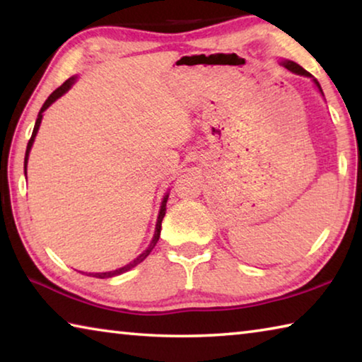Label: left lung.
Instances as JSON below:
<instances>
[{
    "label": "left lung",
    "instance_id": "8db88e82",
    "mask_svg": "<svg viewBox=\"0 0 362 362\" xmlns=\"http://www.w3.org/2000/svg\"><path fill=\"white\" fill-rule=\"evenodd\" d=\"M283 65L286 66L287 70H291V71H293V73H297V75H303V76H311L308 71H306L305 69H302V66H300L298 64H296V62H291V60H286V62H283ZM315 83H316V86L317 88H320V90L322 93V89H321V86H320V83L316 81L315 79Z\"/></svg>",
    "mask_w": 362,
    "mask_h": 362
}]
</instances>
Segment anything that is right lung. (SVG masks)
Instances as JSON below:
<instances>
[{
	"instance_id": "1",
	"label": "right lung",
	"mask_w": 362,
	"mask_h": 362,
	"mask_svg": "<svg viewBox=\"0 0 362 362\" xmlns=\"http://www.w3.org/2000/svg\"><path fill=\"white\" fill-rule=\"evenodd\" d=\"M75 83V78H70V79H66V81L62 84V86H59V88L54 90V93L47 97V100L45 102V105L41 107V110H40V113H38V118H36V122H35V127H33V134H32V137H30V140H28V145H27V151H25V175H27V163H28V153H30V150H32V145H33V140H35V136H36V132H38V127H40V124H41V118H42V112H45V110L51 105V103L54 102V100H57L60 95H64L66 90H69L70 88H71V84ZM166 203H168V196L166 198H164V201H163V206H161V211H159V216H158V222H156V231H155V236H153V240H151V243H150V246L146 247V250H144L142 254H140L137 259H134L131 263H127V265H124L122 268H118V269H115V272H107V273H89L90 276H94V278H100V279H105V278H113V276H118V274H122V273H126L127 269H131V268H134V267H137L140 262H144L146 257L150 255V252L153 250V247L156 246V243H158V240H159V233H161V223H163V218H164V216H166Z\"/></svg>"
}]
</instances>
